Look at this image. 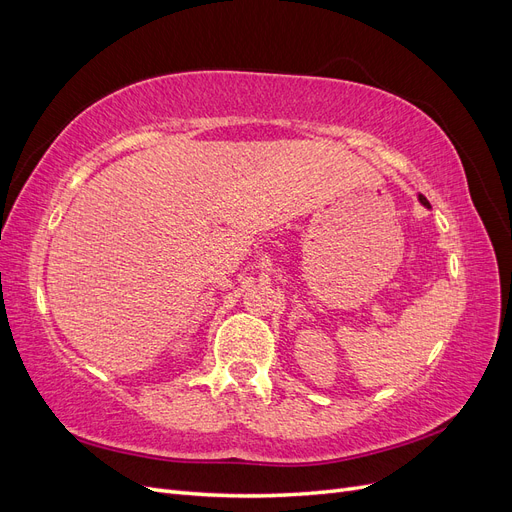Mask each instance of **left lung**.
<instances>
[{"instance_id": "left-lung-1", "label": "left lung", "mask_w": 512, "mask_h": 512, "mask_svg": "<svg viewBox=\"0 0 512 512\" xmlns=\"http://www.w3.org/2000/svg\"><path fill=\"white\" fill-rule=\"evenodd\" d=\"M418 200H421V205H425V207L429 209V200H427L423 194H418Z\"/></svg>"}]
</instances>
